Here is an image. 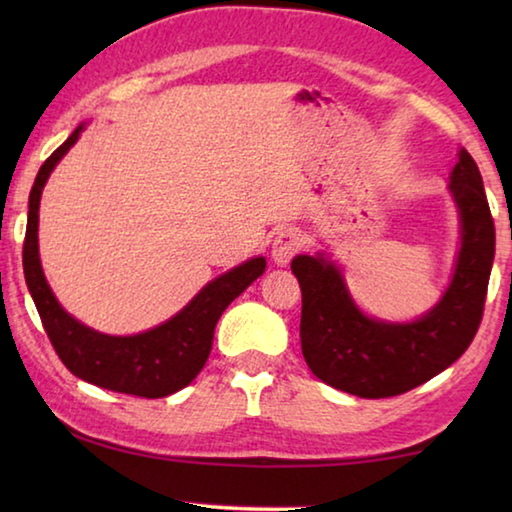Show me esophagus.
<instances>
[{"mask_svg": "<svg viewBox=\"0 0 512 512\" xmlns=\"http://www.w3.org/2000/svg\"><path fill=\"white\" fill-rule=\"evenodd\" d=\"M300 248H302L300 232L293 230V228L282 230L280 235H277V237L273 239V250H271L273 262H275L277 266H287V264L291 262V257L296 255Z\"/></svg>", "mask_w": 512, "mask_h": 512, "instance_id": "34e87169", "label": "esophagus"}]
</instances>
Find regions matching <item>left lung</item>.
<instances>
[{
	"mask_svg": "<svg viewBox=\"0 0 512 512\" xmlns=\"http://www.w3.org/2000/svg\"><path fill=\"white\" fill-rule=\"evenodd\" d=\"M449 194L461 219V246L445 293L420 318H372L327 253L293 257L302 291V354L320 381L366 400L393 397L436 377L470 348L495 259V223L479 167L465 149L449 176Z\"/></svg>",
	"mask_w": 512,
	"mask_h": 512,
	"instance_id": "left-lung-1",
	"label": "left lung"
}]
</instances>
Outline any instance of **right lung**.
<instances>
[{"label":"right lung","mask_w":512,"mask_h":512,"mask_svg":"<svg viewBox=\"0 0 512 512\" xmlns=\"http://www.w3.org/2000/svg\"><path fill=\"white\" fill-rule=\"evenodd\" d=\"M85 124L67 137L42 164L29 194L27 237L22 264L27 287L42 320V327L67 370L94 386L137 397H167L192 384L212 350L214 327L232 300L241 296L259 275L266 259L253 257L214 277L176 316L162 325L131 336L103 334L67 314L47 284L38 250L40 196L51 171L65 158L83 133Z\"/></svg>","instance_id":"obj_1"}]
</instances>
